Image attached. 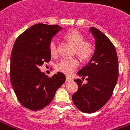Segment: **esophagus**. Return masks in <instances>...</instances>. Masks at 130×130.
<instances>
[{
	"label": "esophagus",
	"mask_w": 130,
	"mask_h": 130,
	"mask_svg": "<svg viewBox=\"0 0 130 130\" xmlns=\"http://www.w3.org/2000/svg\"><path fill=\"white\" fill-rule=\"evenodd\" d=\"M66 82L67 83H69V82H71V81H72V79L71 78H69V77H66Z\"/></svg>",
	"instance_id": "34e87169"
}]
</instances>
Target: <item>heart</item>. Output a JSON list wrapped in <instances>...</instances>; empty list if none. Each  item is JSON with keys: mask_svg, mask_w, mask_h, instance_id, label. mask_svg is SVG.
Instances as JSON below:
<instances>
[{"mask_svg": "<svg viewBox=\"0 0 130 130\" xmlns=\"http://www.w3.org/2000/svg\"><path fill=\"white\" fill-rule=\"evenodd\" d=\"M64 38L74 47V54L82 61H87L93 54V45L89 41H84L85 39L81 33L76 30H72L64 35ZM50 54L54 56L57 54V42L52 39L49 44ZM79 61L77 58H63L56 63V69L58 72L67 75L71 74L78 67Z\"/></svg>", "mask_w": 130, "mask_h": 130, "instance_id": "obj_1", "label": "heart"}]
</instances>
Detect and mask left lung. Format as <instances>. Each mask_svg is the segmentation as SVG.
<instances>
[{"mask_svg":"<svg viewBox=\"0 0 130 130\" xmlns=\"http://www.w3.org/2000/svg\"><path fill=\"white\" fill-rule=\"evenodd\" d=\"M95 39V49L89 63L78 72L82 79L74 81L78 91L72 100L78 109L85 113H93L102 108L111 98L117 83L119 63L115 47L111 41L95 27L90 29Z\"/></svg>","mask_w":130,"mask_h":130,"instance_id":"1","label":"left lung"}]
</instances>
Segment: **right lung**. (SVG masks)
Masks as SVG:
<instances>
[{
    "label": "right lung",
    "mask_w": 130,
    "mask_h": 130,
    "mask_svg": "<svg viewBox=\"0 0 130 130\" xmlns=\"http://www.w3.org/2000/svg\"><path fill=\"white\" fill-rule=\"evenodd\" d=\"M61 29L58 25L36 24L15 41L11 55V83L19 102L31 110L47 106L56 90L65 83L63 73L57 72L48 77L39 68L50 61L49 44Z\"/></svg>",
    "instance_id": "obj_1"
}]
</instances>
